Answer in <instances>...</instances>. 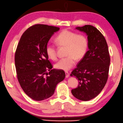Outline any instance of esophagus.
<instances>
[{"label": "esophagus", "mask_w": 123, "mask_h": 123, "mask_svg": "<svg viewBox=\"0 0 123 123\" xmlns=\"http://www.w3.org/2000/svg\"><path fill=\"white\" fill-rule=\"evenodd\" d=\"M65 74H66V77L67 78V77H69V74L67 71H65Z\"/></svg>", "instance_id": "1"}]
</instances>
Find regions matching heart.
I'll list each match as a JSON object with an SVG mask.
<instances>
[{"label":"heart","instance_id":"b5f03b06","mask_svg":"<svg viewBox=\"0 0 123 123\" xmlns=\"http://www.w3.org/2000/svg\"><path fill=\"white\" fill-rule=\"evenodd\" d=\"M55 42L59 46H67V57L60 59L55 64V68L64 71L68 70L75 65L76 59H82L87 53L89 47L87 38L84 34L65 30L55 38ZM46 53L48 58L52 60L57 58L56 47L48 43L46 46Z\"/></svg>","mask_w":123,"mask_h":123}]
</instances>
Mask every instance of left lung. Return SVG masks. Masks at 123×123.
<instances>
[{"mask_svg": "<svg viewBox=\"0 0 123 123\" xmlns=\"http://www.w3.org/2000/svg\"><path fill=\"white\" fill-rule=\"evenodd\" d=\"M76 29L87 36L89 50L71 74L79 80L78 86L71 92L77 99L89 101L98 96L106 84L110 55L106 39L96 28L85 25Z\"/></svg>", "mask_w": 123, "mask_h": 123, "instance_id": "left-lung-1", "label": "left lung"}]
</instances>
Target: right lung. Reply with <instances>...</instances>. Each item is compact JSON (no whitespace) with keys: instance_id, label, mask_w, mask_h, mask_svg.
I'll use <instances>...</instances> for the list:
<instances>
[{"instance_id":"1","label":"right lung","mask_w":123,"mask_h":123,"mask_svg":"<svg viewBox=\"0 0 123 123\" xmlns=\"http://www.w3.org/2000/svg\"><path fill=\"white\" fill-rule=\"evenodd\" d=\"M60 28L35 25L20 38L15 53L17 78L29 98L36 101L49 98L58 83L65 77L63 70L52 68L46 53V46Z\"/></svg>"}]
</instances>
